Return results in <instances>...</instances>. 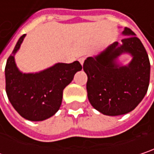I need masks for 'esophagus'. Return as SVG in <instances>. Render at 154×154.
<instances>
[{"label": "esophagus", "instance_id": "34e87169", "mask_svg": "<svg viewBox=\"0 0 154 154\" xmlns=\"http://www.w3.org/2000/svg\"><path fill=\"white\" fill-rule=\"evenodd\" d=\"M85 60H86V58H85V57H81V58L79 59V61H80V63H81L82 65H83V63H84Z\"/></svg>", "mask_w": 154, "mask_h": 154}]
</instances>
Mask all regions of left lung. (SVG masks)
Returning a JSON list of instances; mask_svg holds the SVG:
<instances>
[{
  "instance_id": "obj_1",
  "label": "left lung",
  "mask_w": 154,
  "mask_h": 154,
  "mask_svg": "<svg viewBox=\"0 0 154 154\" xmlns=\"http://www.w3.org/2000/svg\"><path fill=\"white\" fill-rule=\"evenodd\" d=\"M122 45L113 43L95 57L83 64L88 75L87 91L89 103L99 112L119 116L133 110L147 92L150 82V61L141 41L129 28H125ZM130 53L133 60L120 66L116 59Z\"/></svg>"
}]
</instances>
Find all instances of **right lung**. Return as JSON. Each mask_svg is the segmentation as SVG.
I'll use <instances>...</instances> for the list:
<instances>
[{"label": "right lung", "mask_w": 154, "mask_h": 154, "mask_svg": "<svg viewBox=\"0 0 154 154\" xmlns=\"http://www.w3.org/2000/svg\"><path fill=\"white\" fill-rule=\"evenodd\" d=\"M26 35L17 43L5 67L6 93L14 109L29 121H43L53 116L60 107L64 88L74 74L82 69L79 61L58 63L36 73H23L17 67L14 55Z\"/></svg>", "instance_id": "obj_1"}]
</instances>
